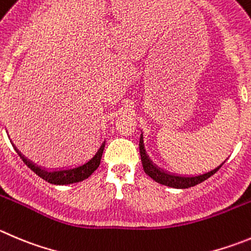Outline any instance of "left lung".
Returning <instances> with one entry per match:
<instances>
[{
  "mask_svg": "<svg viewBox=\"0 0 251 251\" xmlns=\"http://www.w3.org/2000/svg\"><path fill=\"white\" fill-rule=\"evenodd\" d=\"M140 154H141V162L144 166V171L147 176H150L153 181H156L157 183L165 184V186L173 187V188H189V187H193L196 184L201 183V182L205 181L207 178H209L210 176L214 175L222 166L224 165V161L221 166H218L217 168L212 170L210 172L203 173L200 176H194V177H184V176H177L172 175V173H168L166 171L161 170L157 166L153 165L152 161L150 160L149 156H147L146 151H145L144 147V137H140Z\"/></svg>",
  "mask_w": 251,
  "mask_h": 251,
  "instance_id": "1",
  "label": "left lung"
}]
</instances>
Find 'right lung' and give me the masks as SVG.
Here are the masks:
<instances>
[{"label": "right lung", "mask_w": 251, "mask_h": 251, "mask_svg": "<svg viewBox=\"0 0 251 251\" xmlns=\"http://www.w3.org/2000/svg\"><path fill=\"white\" fill-rule=\"evenodd\" d=\"M105 147V141L102 142L100 149L98 150V152L93 156V158L85 162L84 165L79 166V167L74 168H68V170H59V171H47L46 168L38 167V166L34 165L33 162H30L29 160L23 156L20 151L15 147V150L17 151V153L20 154V157L22 158L23 162L33 171L37 176H39L41 178H43L44 181H47L48 183L51 184H70V183H76V182L84 181L91 176V173L97 170L100 165V161H101L102 152H104Z\"/></svg>", "instance_id": "obj_1"}]
</instances>
